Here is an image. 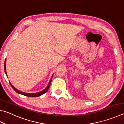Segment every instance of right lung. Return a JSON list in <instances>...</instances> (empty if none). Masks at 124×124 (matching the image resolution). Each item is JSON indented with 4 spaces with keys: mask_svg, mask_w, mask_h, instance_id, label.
Instances as JSON below:
<instances>
[{
    "mask_svg": "<svg viewBox=\"0 0 124 124\" xmlns=\"http://www.w3.org/2000/svg\"><path fill=\"white\" fill-rule=\"evenodd\" d=\"M4 69H5V73L6 74V76H7V74H6V60L5 61V65H4ZM53 76L52 77H51V79L50 80V81H49V84L48 85H47V87H46V88L44 90H43V91H42V92H39V93H32V94H30V93H23V92H20L19 91H18V90L15 88L11 84V83H10L11 87H12V88L15 90V91L17 92V93L18 94H22V95H25V96H29V97H37V96H40L42 95V94H44L45 93H46V92H47V91H48L49 87H50V84H51V80H52V78H53Z\"/></svg>",
    "mask_w": 124,
    "mask_h": 124,
    "instance_id": "right-lung-1",
    "label": "right lung"
}]
</instances>
